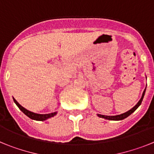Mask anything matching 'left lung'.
<instances>
[{
  "label": "left lung",
  "mask_w": 154,
  "mask_h": 154,
  "mask_svg": "<svg viewBox=\"0 0 154 154\" xmlns=\"http://www.w3.org/2000/svg\"><path fill=\"white\" fill-rule=\"evenodd\" d=\"M145 91H146V89H144L143 92V95H142V97L141 99H140V101L137 103V104L135 106L133 107L131 109H130L129 111L127 112H124L123 114H120V115H116V116H105V115H100V114H97V116L99 117L100 118H103V119H109V120H122V119H125V118L128 117L130 114L133 113L137 108H138L140 106L141 103L143 101V96H144V94H145Z\"/></svg>",
  "instance_id": "left-lung-1"
}]
</instances>
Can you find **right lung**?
<instances>
[{
    "mask_svg": "<svg viewBox=\"0 0 154 154\" xmlns=\"http://www.w3.org/2000/svg\"><path fill=\"white\" fill-rule=\"evenodd\" d=\"M14 102L15 103V104L17 105V107H18L20 109L24 112L27 116L30 118L31 119H35V120H38V121H44L46 120V119H49V118L53 117L54 116L56 115L57 112H51V113H48V114H38V113H35V112H32L29 110L26 109L25 108H24L23 106H21V105L19 104L17 101H16L15 99H14Z\"/></svg>",
    "mask_w": 154,
    "mask_h": 154,
    "instance_id": "obj_1",
    "label": "right lung"
}]
</instances>
